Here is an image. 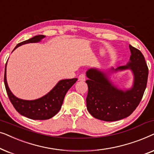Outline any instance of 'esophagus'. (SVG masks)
Here are the masks:
<instances>
[{"instance_id":"34e87169","label":"esophagus","mask_w":154,"mask_h":154,"mask_svg":"<svg viewBox=\"0 0 154 154\" xmlns=\"http://www.w3.org/2000/svg\"><path fill=\"white\" fill-rule=\"evenodd\" d=\"M79 81H85V75L84 73H81L79 76Z\"/></svg>"}]
</instances>
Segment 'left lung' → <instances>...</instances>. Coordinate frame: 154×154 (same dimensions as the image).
<instances>
[{"mask_svg": "<svg viewBox=\"0 0 154 154\" xmlns=\"http://www.w3.org/2000/svg\"><path fill=\"white\" fill-rule=\"evenodd\" d=\"M131 55L125 66L111 71L130 69L134 75L132 87L122 90L113 85L108 75L97 69L86 72L88 86L87 109L92 116L104 121H116L129 116L142 100L146 88L149 69L144 57L137 48L129 45Z\"/></svg>", "mask_w": 154, "mask_h": 154, "instance_id": "1", "label": "left lung"}]
</instances>
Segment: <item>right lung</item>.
Listing matches in <instances>:
<instances>
[{
  "instance_id": "obj_1",
  "label": "right lung",
  "mask_w": 154,
  "mask_h": 154,
  "mask_svg": "<svg viewBox=\"0 0 154 154\" xmlns=\"http://www.w3.org/2000/svg\"><path fill=\"white\" fill-rule=\"evenodd\" d=\"M45 37V35H35L30 39L17 44L14 50L24 44L38 43ZM77 80V79L61 80L45 96L34 100H24L16 97L10 91L6 80V66L4 75V83L6 92L14 109L21 115L33 120H47L55 116L62 107L67 91Z\"/></svg>"
}]
</instances>
